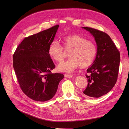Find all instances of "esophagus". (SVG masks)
<instances>
[{"label":"esophagus","mask_w":129,"mask_h":129,"mask_svg":"<svg viewBox=\"0 0 129 129\" xmlns=\"http://www.w3.org/2000/svg\"><path fill=\"white\" fill-rule=\"evenodd\" d=\"M64 76L66 78H72V76L71 75H69V74H65Z\"/></svg>","instance_id":"obj_1"}]
</instances>
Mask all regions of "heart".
<instances>
[{"instance_id":"1","label":"heart","mask_w":129,"mask_h":129,"mask_svg":"<svg viewBox=\"0 0 129 129\" xmlns=\"http://www.w3.org/2000/svg\"><path fill=\"white\" fill-rule=\"evenodd\" d=\"M63 47L56 42H52L49 46L48 53L50 57L56 62L64 58L65 50L69 51L70 58L57 66L61 72L71 73L79 65L81 67H88L96 57L97 49L94 42L80 35H71L61 39Z\"/></svg>"}]
</instances>
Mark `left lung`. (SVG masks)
<instances>
[{
  "label": "left lung",
  "instance_id": "1",
  "mask_svg": "<svg viewBox=\"0 0 129 129\" xmlns=\"http://www.w3.org/2000/svg\"><path fill=\"white\" fill-rule=\"evenodd\" d=\"M89 31L97 44L96 57L87 70L88 85L83 93L92 98H99L109 92L116 84L119 70L120 55L116 45L107 33L98 30L82 27Z\"/></svg>",
  "mask_w": 129,
  "mask_h": 129
}]
</instances>
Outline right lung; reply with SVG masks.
Returning a JSON list of instances; mask_svg holds the SVG:
<instances>
[{
	"label": "right lung",
	"mask_w": 129,
	"mask_h": 129,
	"mask_svg": "<svg viewBox=\"0 0 129 129\" xmlns=\"http://www.w3.org/2000/svg\"><path fill=\"white\" fill-rule=\"evenodd\" d=\"M59 25L25 38L13 55V66L22 91L31 99L45 101L55 95L64 78L53 74L55 68L48 53Z\"/></svg>",
	"instance_id": "add662e5"
}]
</instances>
